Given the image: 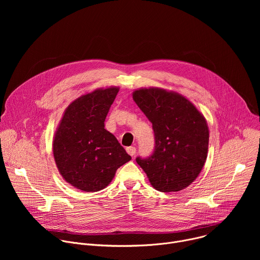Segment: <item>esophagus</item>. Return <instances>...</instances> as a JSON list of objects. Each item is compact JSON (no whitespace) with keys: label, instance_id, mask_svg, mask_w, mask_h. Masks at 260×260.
<instances>
[{"label":"esophagus","instance_id":"34e87169","mask_svg":"<svg viewBox=\"0 0 260 260\" xmlns=\"http://www.w3.org/2000/svg\"><path fill=\"white\" fill-rule=\"evenodd\" d=\"M126 152H127L131 156H134V155L136 154V148L133 147V146L127 147V148H126Z\"/></svg>","mask_w":260,"mask_h":260}]
</instances>
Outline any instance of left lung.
Wrapping results in <instances>:
<instances>
[{"instance_id": "8db88e82", "label": "left lung", "mask_w": 260, "mask_h": 260, "mask_svg": "<svg viewBox=\"0 0 260 260\" xmlns=\"http://www.w3.org/2000/svg\"><path fill=\"white\" fill-rule=\"evenodd\" d=\"M133 99L152 123L155 148L151 156L137 157L152 186L180 191L198 178L208 156L209 127L204 115L182 94L158 87L140 88Z\"/></svg>"}]
</instances>
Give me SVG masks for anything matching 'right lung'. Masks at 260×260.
<instances>
[{
  "label": "right lung",
  "instance_id": "1",
  "mask_svg": "<svg viewBox=\"0 0 260 260\" xmlns=\"http://www.w3.org/2000/svg\"><path fill=\"white\" fill-rule=\"evenodd\" d=\"M119 87L98 88L73 101L64 110L53 138V156L61 177L85 192L104 189L118 168L132 157L105 119Z\"/></svg>",
  "mask_w": 260,
  "mask_h": 260
}]
</instances>
